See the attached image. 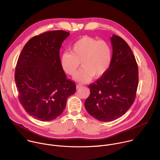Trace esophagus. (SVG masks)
<instances>
[{"label": "esophagus", "mask_w": 160, "mask_h": 160, "mask_svg": "<svg viewBox=\"0 0 160 160\" xmlns=\"http://www.w3.org/2000/svg\"><path fill=\"white\" fill-rule=\"evenodd\" d=\"M82 84H78L76 85V89H79V88H81L82 87Z\"/></svg>", "instance_id": "34e87169"}]
</instances>
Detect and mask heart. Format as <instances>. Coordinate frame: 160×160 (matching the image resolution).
<instances>
[{"instance_id":"b5f03b06","label":"heart","mask_w":160,"mask_h":160,"mask_svg":"<svg viewBox=\"0 0 160 160\" xmlns=\"http://www.w3.org/2000/svg\"><path fill=\"white\" fill-rule=\"evenodd\" d=\"M112 61V49L106 42L85 36L72 47L71 52H65L61 57L63 70L74 76V79L81 83L90 81L93 77L100 78L108 71Z\"/></svg>"}]
</instances>
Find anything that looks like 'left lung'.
Masks as SVG:
<instances>
[{"mask_svg": "<svg viewBox=\"0 0 160 160\" xmlns=\"http://www.w3.org/2000/svg\"><path fill=\"white\" fill-rule=\"evenodd\" d=\"M112 61L106 74L88 86L84 106L95 119L109 122L124 115L133 104L138 84V68L128 44L113 34Z\"/></svg>", "mask_w": 160, "mask_h": 160, "instance_id": "obj_1", "label": "left lung"}]
</instances>
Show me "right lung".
I'll list each match as a JSON object with an SVG mask.
<instances>
[{
    "mask_svg": "<svg viewBox=\"0 0 160 160\" xmlns=\"http://www.w3.org/2000/svg\"><path fill=\"white\" fill-rule=\"evenodd\" d=\"M70 33L52 31L36 36L23 47L15 73L19 101L28 113L51 121L65 108L76 84L67 79L61 67L59 48Z\"/></svg>",
    "mask_w": 160,
    "mask_h": 160,
    "instance_id": "right-lung-1",
    "label": "right lung"
}]
</instances>
